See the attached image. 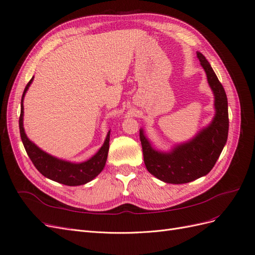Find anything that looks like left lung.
Returning a JSON list of instances; mask_svg holds the SVG:
<instances>
[{
    "mask_svg": "<svg viewBox=\"0 0 255 255\" xmlns=\"http://www.w3.org/2000/svg\"><path fill=\"white\" fill-rule=\"evenodd\" d=\"M215 96V117L211 125L191 140L175 145L170 152H159L151 145L142 128L139 137L148 171L169 184H184L206 175L215 166L227 143L229 133L228 99L225 88L203 54L197 53Z\"/></svg>",
    "mask_w": 255,
    "mask_h": 255,
    "instance_id": "obj_1",
    "label": "left lung"
}]
</instances>
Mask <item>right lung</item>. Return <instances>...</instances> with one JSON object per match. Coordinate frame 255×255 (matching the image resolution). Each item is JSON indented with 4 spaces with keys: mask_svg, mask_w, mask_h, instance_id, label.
Wrapping results in <instances>:
<instances>
[{
    "mask_svg": "<svg viewBox=\"0 0 255 255\" xmlns=\"http://www.w3.org/2000/svg\"><path fill=\"white\" fill-rule=\"evenodd\" d=\"M33 79L34 78L30 79L24 91H23L21 99V114L19 118L21 139L28 157L33 161L37 170L42 175L57 183L68 185V186H78V185H84L94 180L103 170L105 166L107 154H109L110 149L111 130H109V133H107L105 141L100 150L91 158L86 161H83V163L75 164L71 163V161L59 159L42 151L34 142L28 139L24 132V128H23V113H24L23 112V99H24V96L29 85L32 84Z\"/></svg>",
    "mask_w": 255,
    "mask_h": 255,
    "instance_id": "right-lung-1",
    "label": "right lung"
}]
</instances>
